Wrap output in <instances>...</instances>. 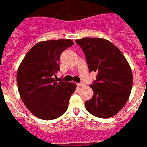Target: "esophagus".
Returning a JSON list of instances; mask_svg holds the SVG:
<instances>
[{"mask_svg":"<svg viewBox=\"0 0 147 147\" xmlns=\"http://www.w3.org/2000/svg\"><path fill=\"white\" fill-rule=\"evenodd\" d=\"M77 86L78 87H83V86H84V83H78Z\"/></svg>","mask_w":147,"mask_h":147,"instance_id":"esophagus-1","label":"esophagus"}]
</instances>
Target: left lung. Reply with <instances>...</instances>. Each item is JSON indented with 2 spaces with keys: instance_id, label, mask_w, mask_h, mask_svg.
I'll use <instances>...</instances> for the list:
<instances>
[{
  "instance_id": "left-lung-1",
  "label": "left lung",
  "mask_w": 147,
  "mask_h": 147,
  "mask_svg": "<svg viewBox=\"0 0 147 147\" xmlns=\"http://www.w3.org/2000/svg\"><path fill=\"white\" fill-rule=\"evenodd\" d=\"M76 43L84 51L89 71L98 72L90 85L93 96L85 102L86 109L97 117H111L130 97L133 86L130 65L117 47L104 38L87 37Z\"/></svg>"
}]
</instances>
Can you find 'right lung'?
Wrapping results in <instances>:
<instances>
[{
    "mask_svg": "<svg viewBox=\"0 0 147 147\" xmlns=\"http://www.w3.org/2000/svg\"><path fill=\"white\" fill-rule=\"evenodd\" d=\"M71 39L40 41L28 51L17 73L20 98L36 117L44 120L58 118L67 111L70 98L76 85L57 82L62 52L71 47Z\"/></svg>",
    "mask_w": 147,
    "mask_h": 147,
    "instance_id": "obj_1",
    "label": "right lung"
}]
</instances>
